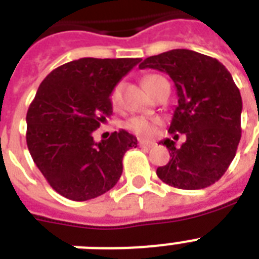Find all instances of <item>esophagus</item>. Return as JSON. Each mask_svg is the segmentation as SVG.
<instances>
[{"mask_svg":"<svg viewBox=\"0 0 259 259\" xmlns=\"http://www.w3.org/2000/svg\"><path fill=\"white\" fill-rule=\"evenodd\" d=\"M138 145L141 146V148H146V149H149V148L154 146V142H152V141H144V140H140V142H138Z\"/></svg>","mask_w":259,"mask_h":259,"instance_id":"obj_1","label":"esophagus"}]
</instances>
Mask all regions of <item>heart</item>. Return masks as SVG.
<instances>
[{
	"label": "heart",
	"instance_id": "obj_1",
	"mask_svg": "<svg viewBox=\"0 0 259 259\" xmlns=\"http://www.w3.org/2000/svg\"><path fill=\"white\" fill-rule=\"evenodd\" d=\"M154 76L157 75H149L144 78V86L146 83L149 82L150 79H153ZM122 83H118L117 86L114 87L111 94H110V102L114 107H117L121 102L122 97ZM160 119L158 118H152V117H145V115H136V117H132L130 119L125 122V127L132 133L137 134L140 137H150L153 136L154 130H156V126L160 125Z\"/></svg>",
	"mask_w": 259,
	"mask_h": 259
}]
</instances>
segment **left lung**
Instances as JSON below:
<instances>
[{
	"instance_id": "obj_1",
	"label": "left lung",
	"mask_w": 259,
	"mask_h": 259,
	"mask_svg": "<svg viewBox=\"0 0 259 259\" xmlns=\"http://www.w3.org/2000/svg\"><path fill=\"white\" fill-rule=\"evenodd\" d=\"M140 68L166 72L175 82L179 101L168 132L187 136L180 148L161 141L172 158L157 176L175 188L209 187L225 175L241 141L242 98L233 76L219 60L189 50L146 58Z\"/></svg>"
}]
</instances>
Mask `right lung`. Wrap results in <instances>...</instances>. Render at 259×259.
<instances>
[{
	"mask_svg": "<svg viewBox=\"0 0 259 259\" xmlns=\"http://www.w3.org/2000/svg\"><path fill=\"white\" fill-rule=\"evenodd\" d=\"M140 58H83L58 67L38 86L26 113V145L46 180L62 196L103 195L122 175L137 138L126 130L95 142L93 132L113 114L110 94Z\"/></svg>",
	"mask_w": 259,
	"mask_h": 259,
	"instance_id": "obj_1",
	"label": "right lung"
}]
</instances>
